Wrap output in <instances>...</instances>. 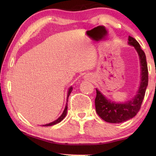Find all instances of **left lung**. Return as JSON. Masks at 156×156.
Listing matches in <instances>:
<instances>
[{"label":"left lung","mask_w":156,"mask_h":156,"mask_svg":"<svg viewBox=\"0 0 156 156\" xmlns=\"http://www.w3.org/2000/svg\"><path fill=\"white\" fill-rule=\"evenodd\" d=\"M128 44L135 47L140 56L141 68V80L137 95L125 103L119 104L107 100L100 91L97 90L95 98L96 111L104 121L111 123H119L135 117L140 111L148 84V69L146 56L136 39L129 36Z\"/></svg>","instance_id":"obj_1"}]
</instances>
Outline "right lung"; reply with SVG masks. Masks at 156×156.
Returning a JSON list of instances; mask_svg holds the SVG:
<instances>
[{
    "label": "right lung",
    "instance_id": "add662e5",
    "mask_svg": "<svg viewBox=\"0 0 156 156\" xmlns=\"http://www.w3.org/2000/svg\"><path fill=\"white\" fill-rule=\"evenodd\" d=\"M72 90V87H71L70 88H69V91H68V93L67 102L68 101V97H69V94H70ZM67 109H68V105H67V103H66V107H65V109H64V112H63V113L62 114V115H61L60 117H59L57 119V120H55V121H53V122H50V123H48V124H46V125H43L42 126H44V127H48V126L54 125H55V124L58 123V122H61V121L63 120V119H64V117H66V114H67Z\"/></svg>",
    "mask_w": 156,
    "mask_h": 156
}]
</instances>
